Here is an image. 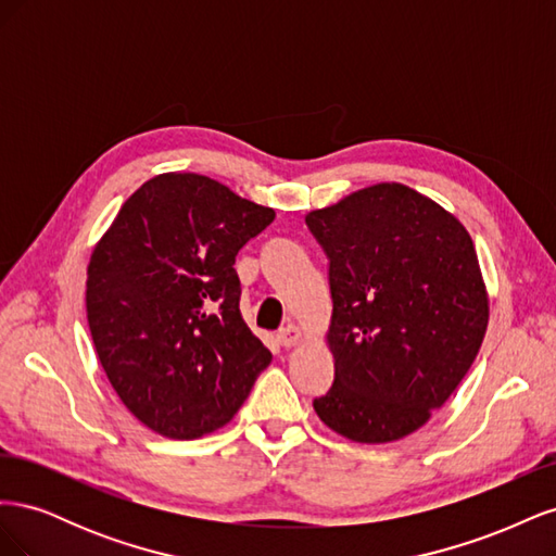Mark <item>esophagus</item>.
I'll return each mask as SVG.
<instances>
[{"label":"esophagus","mask_w":556,"mask_h":556,"mask_svg":"<svg viewBox=\"0 0 556 556\" xmlns=\"http://www.w3.org/2000/svg\"><path fill=\"white\" fill-rule=\"evenodd\" d=\"M278 343L282 345V348H292V345H296L299 341H301V329L299 327H294V325H288V327H282L280 331H278Z\"/></svg>","instance_id":"obj_1"}]
</instances>
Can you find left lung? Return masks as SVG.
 Returning a JSON list of instances; mask_svg holds the SVG:
<instances>
[{
	"label": "left lung",
	"instance_id": "left-lung-1",
	"mask_svg": "<svg viewBox=\"0 0 556 556\" xmlns=\"http://www.w3.org/2000/svg\"><path fill=\"white\" fill-rule=\"evenodd\" d=\"M329 257L333 384L313 401L355 443L429 422L476 362L490 296L466 227L433 199L378 182L306 215Z\"/></svg>",
	"mask_w": 556,
	"mask_h": 556
}]
</instances>
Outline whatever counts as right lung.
I'll return each mask as SVG.
<instances>
[{
	"instance_id": "right-lung-1",
	"label": "right lung",
	"mask_w": 556,
	"mask_h": 556,
	"mask_svg": "<svg viewBox=\"0 0 556 556\" xmlns=\"http://www.w3.org/2000/svg\"><path fill=\"white\" fill-rule=\"evenodd\" d=\"M276 211L199 174H160L97 241L86 308L97 357L141 425L192 441L225 427L271 352L243 323L239 250Z\"/></svg>"
}]
</instances>
